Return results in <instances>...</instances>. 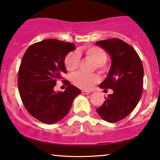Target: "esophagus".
Listing matches in <instances>:
<instances>
[{
	"label": "esophagus",
	"instance_id": "obj_1",
	"mask_svg": "<svg viewBox=\"0 0 160 160\" xmlns=\"http://www.w3.org/2000/svg\"><path fill=\"white\" fill-rule=\"evenodd\" d=\"M81 92H82V94H88L90 93V91H87V90H82Z\"/></svg>",
	"mask_w": 160,
	"mask_h": 160
}]
</instances>
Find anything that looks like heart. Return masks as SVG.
Instances as JSON below:
<instances>
[{
    "label": "heart",
    "mask_w": 160,
    "mask_h": 160,
    "mask_svg": "<svg viewBox=\"0 0 160 160\" xmlns=\"http://www.w3.org/2000/svg\"><path fill=\"white\" fill-rule=\"evenodd\" d=\"M80 55H84L87 58L92 61L95 65L96 70L101 74H104L109 70V66L106 62L107 54L102 48L97 46H85L76 51H71L66 55L64 60L66 68L72 72L79 66ZM99 78L97 74L88 75L78 72L72 75V82L78 88L82 90H90L93 85L99 82Z\"/></svg>",
    "instance_id": "heart-1"
}]
</instances>
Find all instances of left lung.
<instances>
[{
	"label": "left lung",
	"instance_id": "1",
	"mask_svg": "<svg viewBox=\"0 0 160 160\" xmlns=\"http://www.w3.org/2000/svg\"><path fill=\"white\" fill-rule=\"evenodd\" d=\"M96 44L112 58L108 76L99 86L113 91L105 97L97 112L104 120L116 123L128 116L140 101L143 90V66L135 50L122 40L109 39Z\"/></svg>",
	"mask_w": 160,
	"mask_h": 160
}]
</instances>
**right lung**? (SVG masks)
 <instances>
[{"label":"right lung","instance_id":"add662e5","mask_svg":"<svg viewBox=\"0 0 160 160\" xmlns=\"http://www.w3.org/2000/svg\"><path fill=\"white\" fill-rule=\"evenodd\" d=\"M75 44L48 39L29 46L18 70V85L22 101L30 114L42 123L53 124L67 115L79 89L68 85L64 92H56V82L66 73L64 60Z\"/></svg>","mask_w":160,"mask_h":160}]
</instances>
